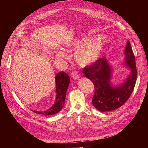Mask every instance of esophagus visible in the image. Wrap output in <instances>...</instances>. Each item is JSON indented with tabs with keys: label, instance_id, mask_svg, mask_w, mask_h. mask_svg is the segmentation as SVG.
Returning <instances> with one entry per match:
<instances>
[{
	"label": "esophagus",
	"instance_id": "34e87169",
	"mask_svg": "<svg viewBox=\"0 0 148 148\" xmlns=\"http://www.w3.org/2000/svg\"><path fill=\"white\" fill-rule=\"evenodd\" d=\"M71 77H72V78L73 79L77 80V79H78L79 78L80 75H79V73H77V72H73L72 74H71Z\"/></svg>",
	"mask_w": 148,
	"mask_h": 148
}]
</instances>
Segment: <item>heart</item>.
Segmentation results:
<instances>
[{"instance_id": "heart-1", "label": "heart", "mask_w": 148, "mask_h": 148, "mask_svg": "<svg viewBox=\"0 0 148 148\" xmlns=\"http://www.w3.org/2000/svg\"><path fill=\"white\" fill-rule=\"evenodd\" d=\"M106 44V41L101 36L88 40L87 38H80L75 40L69 45H65V49L76 50L74 59L79 65L85 66L94 63L98 59ZM56 57L60 59L67 58L66 54L58 51Z\"/></svg>"}]
</instances>
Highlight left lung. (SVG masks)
<instances>
[{"label": "left lung", "mask_w": 148, "mask_h": 148, "mask_svg": "<svg viewBox=\"0 0 148 148\" xmlns=\"http://www.w3.org/2000/svg\"><path fill=\"white\" fill-rule=\"evenodd\" d=\"M124 54L125 56L123 64L130 69L131 73L117 86H114L111 82L113 68L105 58L99 59L83 70L85 77L94 83L95 93L92 102L100 112L111 111L119 108L127 101L134 90L137 71L135 57L129 41Z\"/></svg>", "instance_id": "left-lung-1"}]
</instances>
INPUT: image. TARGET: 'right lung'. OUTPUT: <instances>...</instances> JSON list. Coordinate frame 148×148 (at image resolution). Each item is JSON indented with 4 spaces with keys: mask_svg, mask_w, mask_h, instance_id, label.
<instances>
[{
    "mask_svg": "<svg viewBox=\"0 0 148 148\" xmlns=\"http://www.w3.org/2000/svg\"><path fill=\"white\" fill-rule=\"evenodd\" d=\"M56 82V100L54 104L48 109L45 111H35L32 110L35 113L53 115L59 112L65 104V99L66 95V91L70 82L69 75L61 71L57 74L55 77Z\"/></svg>",
    "mask_w": 148,
    "mask_h": 148,
    "instance_id": "add662e5",
    "label": "right lung"
}]
</instances>
